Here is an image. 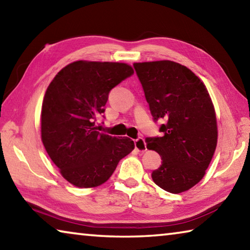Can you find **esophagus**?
<instances>
[{"mask_svg": "<svg viewBox=\"0 0 250 250\" xmlns=\"http://www.w3.org/2000/svg\"><path fill=\"white\" fill-rule=\"evenodd\" d=\"M134 146L139 152H145L146 151V141L143 138H138L137 140H134Z\"/></svg>", "mask_w": 250, "mask_h": 250, "instance_id": "1", "label": "esophagus"}]
</instances>
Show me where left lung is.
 <instances>
[{"instance_id": "8db88e82", "label": "left lung", "mask_w": 250, "mask_h": 250, "mask_svg": "<svg viewBox=\"0 0 250 250\" xmlns=\"http://www.w3.org/2000/svg\"><path fill=\"white\" fill-rule=\"evenodd\" d=\"M162 137L146 138V147L162 159L152 180L164 191L185 192L205 175L217 145L215 109L205 84L188 67L171 61L134 62Z\"/></svg>"}]
</instances>
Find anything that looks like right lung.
<instances>
[{
	"label": "right lung",
	"mask_w": 250,
	"mask_h": 250,
	"mask_svg": "<svg viewBox=\"0 0 250 250\" xmlns=\"http://www.w3.org/2000/svg\"><path fill=\"white\" fill-rule=\"evenodd\" d=\"M133 74L125 62L78 61L55 76L45 92L42 141L61 174L77 188L99 186L134 149L130 138L99 132L110 90Z\"/></svg>",
	"instance_id": "1"
}]
</instances>
